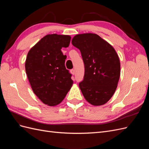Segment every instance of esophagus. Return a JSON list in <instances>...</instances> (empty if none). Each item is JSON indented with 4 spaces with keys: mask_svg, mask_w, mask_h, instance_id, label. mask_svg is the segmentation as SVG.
<instances>
[{
    "mask_svg": "<svg viewBox=\"0 0 149 149\" xmlns=\"http://www.w3.org/2000/svg\"><path fill=\"white\" fill-rule=\"evenodd\" d=\"M70 72H71V73L72 74H75V70H74V69H72V70H71V71H70Z\"/></svg>",
    "mask_w": 149,
    "mask_h": 149,
    "instance_id": "1",
    "label": "esophagus"
}]
</instances>
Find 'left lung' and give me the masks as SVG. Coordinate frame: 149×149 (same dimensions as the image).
<instances>
[{
	"label": "left lung",
	"mask_w": 149,
	"mask_h": 149,
	"mask_svg": "<svg viewBox=\"0 0 149 149\" xmlns=\"http://www.w3.org/2000/svg\"><path fill=\"white\" fill-rule=\"evenodd\" d=\"M71 42L80 50L84 64V79L79 86L85 100L93 106L104 104L113 96L119 80L118 54L95 33L76 35Z\"/></svg>",
	"instance_id": "1"
}]
</instances>
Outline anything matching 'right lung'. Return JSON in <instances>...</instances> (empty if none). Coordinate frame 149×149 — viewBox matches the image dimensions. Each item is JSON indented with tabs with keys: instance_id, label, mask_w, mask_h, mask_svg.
<instances>
[{
	"instance_id": "1",
	"label": "right lung",
	"mask_w": 149,
	"mask_h": 149,
	"mask_svg": "<svg viewBox=\"0 0 149 149\" xmlns=\"http://www.w3.org/2000/svg\"><path fill=\"white\" fill-rule=\"evenodd\" d=\"M69 35L51 34L31 48L26 58L25 71L34 94L45 104L55 106L64 100L73 81L65 65L61 49L69 46Z\"/></svg>"
}]
</instances>
